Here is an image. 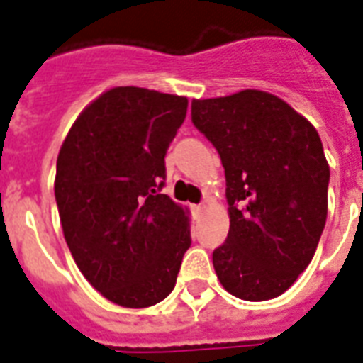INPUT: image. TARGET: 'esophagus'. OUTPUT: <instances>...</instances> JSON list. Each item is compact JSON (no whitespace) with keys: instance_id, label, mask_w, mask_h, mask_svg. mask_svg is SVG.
I'll list each match as a JSON object with an SVG mask.
<instances>
[{"instance_id":"esophagus-1","label":"esophagus","mask_w":363,"mask_h":363,"mask_svg":"<svg viewBox=\"0 0 363 363\" xmlns=\"http://www.w3.org/2000/svg\"><path fill=\"white\" fill-rule=\"evenodd\" d=\"M191 211H194V216L201 218L203 212H205V205H194V207H191Z\"/></svg>"}]
</instances>
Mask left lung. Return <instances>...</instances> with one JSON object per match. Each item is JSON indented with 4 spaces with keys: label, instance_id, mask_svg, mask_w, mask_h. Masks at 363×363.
<instances>
[{
    "label": "left lung",
    "instance_id": "8db88e82",
    "mask_svg": "<svg viewBox=\"0 0 363 363\" xmlns=\"http://www.w3.org/2000/svg\"><path fill=\"white\" fill-rule=\"evenodd\" d=\"M191 121L225 169L229 235L212 253L240 300L284 294L311 263L328 214L330 167L304 115L267 91L191 100Z\"/></svg>",
    "mask_w": 363,
    "mask_h": 363
}]
</instances>
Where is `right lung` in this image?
Returning a JSON list of instances; mask_svg holds the SVG:
<instances>
[{"label": "right lung", "mask_w": 363, "mask_h": 363, "mask_svg": "<svg viewBox=\"0 0 363 363\" xmlns=\"http://www.w3.org/2000/svg\"><path fill=\"white\" fill-rule=\"evenodd\" d=\"M188 99L113 87L78 115L59 149L55 201L79 272L104 298L149 308L175 287L190 212L160 194Z\"/></svg>", "instance_id": "add662e5"}]
</instances>
